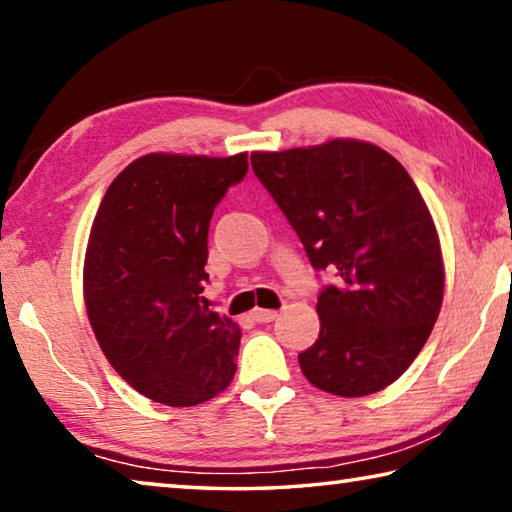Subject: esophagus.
I'll use <instances>...</instances> for the list:
<instances>
[{
	"mask_svg": "<svg viewBox=\"0 0 512 512\" xmlns=\"http://www.w3.org/2000/svg\"><path fill=\"white\" fill-rule=\"evenodd\" d=\"M275 318H277V311H273V309H255L253 311V320H257V323H273Z\"/></svg>",
	"mask_w": 512,
	"mask_h": 512,
	"instance_id": "1",
	"label": "esophagus"
}]
</instances>
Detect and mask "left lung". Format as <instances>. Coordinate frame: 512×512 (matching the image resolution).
<instances>
[{
	"label": "left lung",
	"mask_w": 512,
	"mask_h": 512,
	"mask_svg": "<svg viewBox=\"0 0 512 512\" xmlns=\"http://www.w3.org/2000/svg\"><path fill=\"white\" fill-rule=\"evenodd\" d=\"M253 171L332 282L318 293L320 334L298 354L316 388L377 393L427 343L445 268L427 203L393 155L359 140L250 155Z\"/></svg>",
	"instance_id": "1"
}]
</instances>
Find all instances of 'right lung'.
I'll return each mask as SVG.
<instances>
[{
	"label": "right lung",
	"instance_id": "right-lung-1",
	"mask_svg": "<svg viewBox=\"0 0 512 512\" xmlns=\"http://www.w3.org/2000/svg\"><path fill=\"white\" fill-rule=\"evenodd\" d=\"M248 155L149 153L119 173L94 216L83 268L94 336L137 393L194 406L230 386L241 332L201 296L214 207Z\"/></svg>",
	"mask_w": 512,
	"mask_h": 512
}]
</instances>
